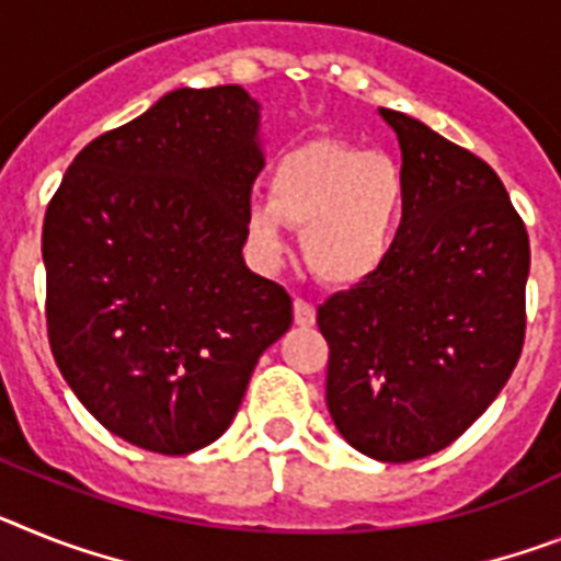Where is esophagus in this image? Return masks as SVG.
<instances>
[{
  "label": "esophagus",
  "mask_w": 561,
  "mask_h": 561,
  "mask_svg": "<svg viewBox=\"0 0 561 561\" xmlns=\"http://www.w3.org/2000/svg\"><path fill=\"white\" fill-rule=\"evenodd\" d=\"M294 319L296 324H302V328H310V324L317 322V308L305 299H296L294 302Z\"/></svg>",
  "instance_id": "1"
}]
</instances>
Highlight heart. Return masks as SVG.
Returning a JSON list of instances; mask_svg holds the SVG:
<instances>
[{
	"instance_id": "b5f03b06",
	"label": "heart",
	"mask_w": 561,
	"mask_h": 561,
	"mask_svg": "<svg viewBox=\"0 0 561 561\" xmlns=\"http://www.w3.org/2000/svg\"><path fill=\"white\" fill-rule=\"evenodd\" d=\"M267 202L248 208V242L262 262L285 251V230L302 228L305 265L333 288L370 279L402 222L408 182L385 153L345 142H308L273 164Z\"/></svg>"
}]
</instances>
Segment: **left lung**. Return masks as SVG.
I'll use <instances>...</instances> for the list:
<instances>
[{
    "label": "left lung",
    "mask_w": 561,
    "mask_h": 561,
    "mask_svg": "<svg viewBox=\"0 0 561 561\" xmlns=\"http://www.w3.org/2000/svg\"><path fill=\"white\" fill-rule=\"evenodd\" d=\"M397 130L408 182L385 265L317 310L324 399L347 445L379 462L448 448L499 397L525 345L528 230L502 179L413 116Z\"/></svg>",
    "instance_id": "8db88e82"
}]
</instances>
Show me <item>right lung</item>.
Returning a JSON list of instances; mask_svg holds the SVG:
<instances>
[{
  "label": "right lung",
  "mask_w": 561,
  "mask_h": 561,
  "mask_svg": "<svg viewBox=\"0 0 561 561\" xmlns=\"http://www.w3.org/2000/svg\"><path fill=\"white\" fill-rule=\"evenodd\" d=\"M256 134L239 84L179 88L84 145L45 210L54 359L136 448L185 456L219 439L294 322L288 290L242 259Z\"/></svg>",
  "instance_id": "1"
}]
</instances>
